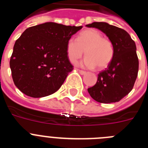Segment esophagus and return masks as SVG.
I'll use <instances>...</instances> for the list:
<instances>
[{"mask_svg": "<svg viewBox=\"0 0 148 148\" xmlns=\"http://www.w3.org/2000/svg\"><path fill=\"white\" fill-rule=\"evenodd\" d=\"M78 72H79V73H80L81 75H85L86 73H87V72L84 71V70H78Z\"/></svg>", "mask_w": 148, "mask_h": 148, "instance_id": "esophagus-1", "label": "esophagus"}]
</instances>
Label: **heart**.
I'll return each instance as SVG.
<instances>
[{
    "instance_id": "b5f03b06",
    "label": "heart",
    "mask_w": 148,
    "mask_h": 148,
    "mask_svg": "<svg viewBox=\"0 0 148 148\" xmlns=\"http://www.w3.org/2000/svg\"><path fill=\"white\" fill-rule=\"evenodd\" d=\"M87 56L82 66L87 68L104 69L110 64L114 56V46L109 38L95 29H87L79 34L78 38H70L66 44V53L70 62L75 64L83 56Z\"/></svg>"
}]
</instances>
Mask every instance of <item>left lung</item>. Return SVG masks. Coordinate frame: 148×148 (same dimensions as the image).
Listing matches in <instances>:
<instances>
[{
  "mask_svg": "<svg viewBox=\"0 0 148 148\" xmlns=\"http://www.w3.org/2000/svg\"><path fill=\"white\" fill-rule=\"evenodd\" d=\"M86 26L100 29L114 46L113 60L107 69L99 73L95 85L87 89L89 94L98 102H118L131 91L138 75L135 42L125 30L105 22H93Z\"/></svg>",
  "mask_w": 148,
  "mask_h": 148,
  "instance_id": "8db88e82",
  "label": "left lung"
}]
</instances>
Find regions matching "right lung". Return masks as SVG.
<instances>
[{
	"label": "right lung",
	"instance_id": "1",
	"mask_svg": "<svg viewBox=\"0 0 148 148\" xmlns=\"http://www.w3.org/2000/svg\"><path fill=\"white\" fill-rule=\"evenodd\" d=\"M82 28L53 22L27 28L15 41L10 58L15 86L32 98L56 92L73 70L66 53L68 40Z\"/></svg>",
	"mask_w": 148,
	"mask_h": 148
}]
</instances>
